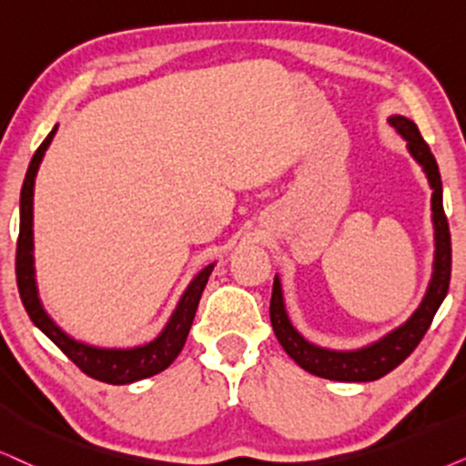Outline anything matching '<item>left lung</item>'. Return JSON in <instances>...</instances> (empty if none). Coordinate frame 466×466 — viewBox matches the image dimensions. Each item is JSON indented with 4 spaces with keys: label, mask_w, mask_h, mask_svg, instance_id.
Listing matches in <instances>:
<instances>
[{
    "label": "left lung",
    "mask_w": 466,
    "mask_h": 466,
    "mask_svg": "<svg viewBox=\"0 0 466 466\" xmlns=\"http://www.w3.org/2000/svg\"><path fill=\"white\" fill-rule=\"evenodd\" d=\"M390 125L406 139V148L410 157L421 165L428 176L430 189H432V223H434V262H432V279H430L426 297L413 316L380 338L379 341L363 346L357 350H331L322 346L311 344L303 338L297 329L292 327L288 318L284 292H281L279 277L273 281V294H270V325L284 346V350L297 361L305 372L320 376L329 380L341 382H368L380 376L390 374L396 370L406 357L417 349L423 335L432 325V318L443 303L447 288H450L451 277V237L447 217L443 210V185H441V174L437 158L430 152L428 144L423 141L420 128L413 120L404 116H391Z\"/></svg>",
    "instance_id": "8db88e82"
}]
</instances>
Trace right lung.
I'll use <instances>...</instances> for the list:
<instances>
[{"mask_svg": "<svg viewBox=\"0 0 466 466\" xmlns=\"http://www.w3.org/2000/svg\"><path fill=\"white\" fill-rule=\"evenodd\" d=\"M56 131L57 125L53 127V131L46 135V139L34 152L25 180H23L19 240H16V286H19L21 301L25 305V311L32 318L34 325L84 374L96 380L109 382V385H128V382L148 379V376H155L163 372L165 368H169L174 359L180 355L193 325V318H196L199 299H202L208 277L215 268V262L204 267L193 277L191 284L182 292L172 316H169L167 325L163 327V331L155 339L146 341V344L133 346V349H98V346L84 344V341H76L68 333H64L40 303L36 268H34V180H36L40 161H43Z\"/></svg>", "mask_w": 466, "mask_h": 466, "instance_id": "right-lung-1", "label": "right lung"}]
</instances>
